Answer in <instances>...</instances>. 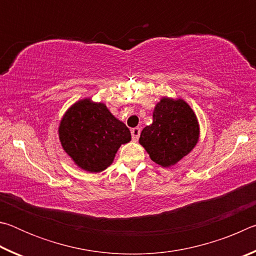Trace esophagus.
Returning <instances> with one entry per match:
<instances>
[{
    "instance_id": "obj_1",
    "label": "esophagus",
    "mask_w": 256,
    "mask_h": 256,
    "mask_svg": "<svg viewBox=\"0 0 256 256\" xmlns=\"http://www.w3.org/2000/svg\"><path fill=\"white\" fill-rule=\"evenodd\" d=\"M140 133H141V128H134L131 130V134H132V138L133 141H138V138H140Z\"/></svg>"
}]
</instances>
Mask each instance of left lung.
<instances>
[{"instance_id":"1","label":"left lung","mask_w":256,"mask_h":256,"mask_svg":"<svg viewBox=\"0 0 256 256\" xmlns=\"http://www.w3.org/2000/svg\"><path fill=\"white\" fill-rule=\"evenodd\" d=\"M152 116V124L142 130L138 141L156 164L172 166L196 144V116L183 99L170 98H162L156 105Z\"/></svg>"}]
</instances>
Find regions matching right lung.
I'll return each instance as SVG.
<instances>
[{
	"instance_id": "1",
	"label": "right lung",
	"mask_w": 256,
	"mask_h": 256,
	"mask_svg": "<svg viewBox=\"0 0 256 256\" xmlns=\"http://www.w3.org/2000/svg\"><path fill=\"white\" fill-rule=\"evenodd\" d=\"M60 140L78 166L99 172L110 166L120 144L131 140L126 125L115 118L104 104L84 99L60 120Z\"/></svg>"
}]
</instances>
